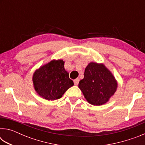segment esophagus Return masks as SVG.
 I'll return each mask as SVG.
<instances>
[{"mask_svg":"<svg viewBox=\"0 0 145 145\" xmlns=\"http://www.w3.org/2000/svg\"><path fill=\"white\" fill-rule=\"evenodd\" d=\"M78 82H79V79L78 78H76L74 80H73V82H74V84L75 86H77L78 84Z\"/></svg>","mask_w":145,"mask_h":145,"instance_id":"1","label":"esophagus"}]
</instances>
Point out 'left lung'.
<instances>
[{
  "label": "left lung",
  "instance_id": "1",
  "mask_svg": "<svg viewBox=\"0 0 145 145\" xmlns=\"http://www.w3.org/2000/svg\"><path fill=\"white\" fill-rule=\"evenodd\" d=\"M78 87L89 104L101 105L114 95L117 82L103 64L90 63L86 68L84 77L80 80Z\"/></svg>",
  "mask_w": 145,
  "mask_h": 145
}]
</instances>
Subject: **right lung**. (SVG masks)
Here are the masks:
<instances>
[{
	"label": "right lung",
	"instance_id": "add662e5",
	"mask_svg": "<svg viewBox=\"0 0 145 145\" xmlns=\"http://www.w3.org/2000/svg\"><path fill=\"white\" fill-rule=\"evenodd\" d=\"M64 64L63 60H53L34 72L33 78L34 89L43 99L48 100L60 99L73 85Z\"/></svg>",
	"mask_w": 145,
	"mask_h": 145
}]
</instances>
